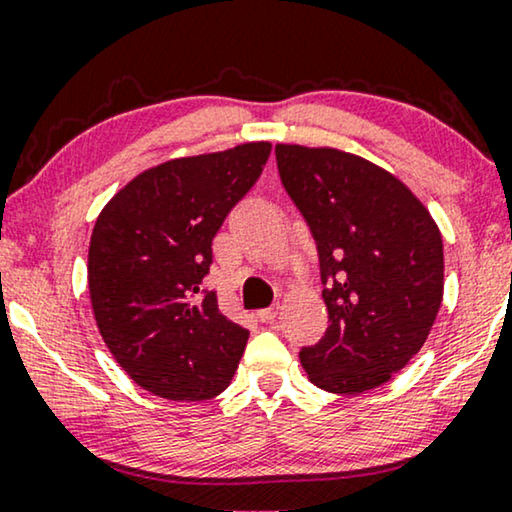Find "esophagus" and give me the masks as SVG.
Listing matches in <instances>:
<instances>
[{
    "label": "esophagus",
    "instance_id": "esophagus-1",
    "mask_svg": "<svg viewBox=\"0 0 512 512\" xmlns=\"http://www.w3.org/2000/svg\"><path fill=\"white\" fill-rule=\"evenodd\" d=\"M256 317L261 321H272L277 317V305H270V307H265V310H258Z\"/></svg>",
    "mask_w": 512,
    "mask_h": 512
}]
</instances>
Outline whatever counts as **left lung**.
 <instances>
[{
	"mask_svg": "<svg viewBox=\"0 0 512 512\" xmlns=\"http://www.w3.org/2000/svg\"><path fill=\"white\" fill-rule=\"evenodd\" d=\"M284 191L319 251L328 328L300 349L312 384L375 389L422 349L443 300V237L396 177L338 149L277 144Z\"/></svg>",
	"mask_w": 512,
	"mask_h": 512,
	"instance_id": "1",
	"label": "left lung"
}]
</instances>
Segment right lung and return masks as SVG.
Returning <instances> with one entry per match:
<instances>
[{
    "label": "right lung",
    "instance_id": "1",
    "mask_svg": "<svg viewBox=\"0 0 512 512\" xmlns=\"http://www.w3.org/2000/svg\"><path fill=\"white\" fill-rule=\"evenodd\" d=\"M268 142L151 167L97 216L88 249L95 321L121 368L151 394L207 401L233 380L249 331L200 289L226 216L261 177Z\"/></svg>",
    "mask_w": 512,
    "mask_h": 512
}]
</instances>
